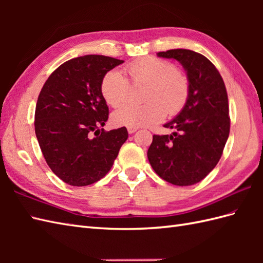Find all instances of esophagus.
<instances>
[{"label":"esophagus","instance_id":"1","mask_svg":"<svg viewBox=\"0 0 263 263\" xmlns=\"http://www.w3.org/2000/svg\"><path fill=\"white\" fill-rule=\"evenodd\" d=\"M138 131V127H127V132L130 133V135H132V133H135Z\"/></svg>","mask_w":263,"mask_h":263}]
</instances>
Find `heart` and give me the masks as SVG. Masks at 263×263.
<instances>
[{"label":"heart","instance_id":"1","mask_svg":"<svg viewBox=\"0 0 263 263\" xmlns=\"http://www.w3.org/2000/svg\"><path fill=\"white\" fill-rule=\"evenodd\" d=\"M126 71L133 85H147L143 105L126 104L111 114L114 124L141 127L156 124L166 114L175 115L185 106L190 85L187 78L167 61L146 58L127 65ZM128 81L119 70H110L100 83L105 102L116 107L128 96Z\"/></svg>","mask_w":263,"mask_h":263}]
</instances>
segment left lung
Returning a JSON list of instances; mask_svg holds the SVG:
<instances>
[{"label": "left lung", "instance_id": "obj_1", "mask_svg": "<svg viewBox=\"0 0 263 263\" xmlns=\"http://www.w3.org/2000/svg\"><path fill=\"white\" fill-rule=\"evenodd\" d=\"M157 57L180 62L190 85L185 106L164 124L171 136H154L148 159L156 174L174 185L200 182L215 168L230 136L228 98L219 72L203 55L170 49Z\"/></svg>", "mask_w": 263, "mask_h": 263}]
</instances>
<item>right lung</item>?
<instances>
[{
    "instance_id": "add662e5",
    "label": "right lung",
    "mask_w": 263,
    "mask_h": 263,
    "mask_svg": "<svg viewBox=\"0 0 263 263\" xmlns=\"http://www.w3.org/2000/svg\"><path fill=\"white\" fill-rule=\"evenodd\" d=\"M124 61L85 55L60 65L39 93L35 132L47 165L72 186L103 178L127 139L126 127L100 130L108 107L100 91L104 76Z\"/></svg>"
}]
</instances>
